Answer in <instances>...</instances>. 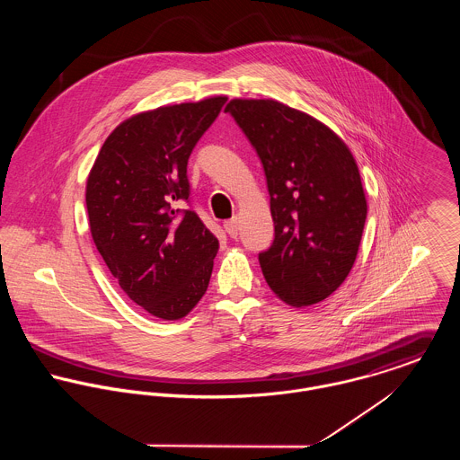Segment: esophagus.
<instances>
[{"label":"esophagus","instance_id":"1","mask_svg":"<svg viewBox=\"0 0 460 460\" xmlns=\"http://www.w3.org/2000/svg\"><path fill=\"white\" fill-rule=\"evenodd\" d=\"M223 226H225V230H226V234H228L230 237L237 239V235H239V221H237V217H232V219L225 221Z\"/></svg>","mask_w":460,"mask_h":460}]
</instances>
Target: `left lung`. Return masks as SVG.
Returning <instances> with one entry per match:
<instances>
[{"label":"left lung","mask_w":460,"mask_h":460,"mask_svg":"<svg viewBox=\"0 0 460 460\" xmlns=\"http://www.w3.org/2000/svg\"><path fill=\"white\" fill-rule=\"evenodd\" d=\"M262 163L274 239L259 253L270 290L292 306L324 301L349 276L367 199L347 145L281 102L234 99L225 108Z\"/></svg>","instance_id":"left-lung-1"}]
</instances>
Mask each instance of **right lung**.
<instances>
[{
	"mask_svg": "<svg viewBox=\"0 0 460 460\" xmlns=\"http://www.w3.org/2000/svg\"><path fill=\"white\" fill-rule=\"evenodd\" d=\"M226 97L139 113L104 141L86 182L93 243L150 315L186 317L208 287L219 243L191 208L188 161Z\"/></svg>",
	"mask_w": 460,
	"mask_h": 460,
	"instance_id": "1",
	"label": "right lung"
}]
</instances>
